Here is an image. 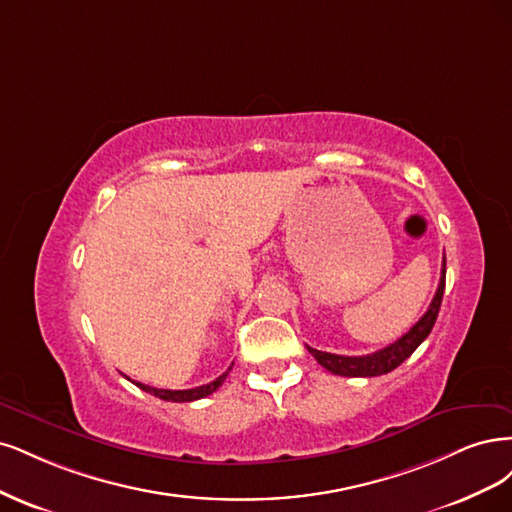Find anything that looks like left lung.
<instances>
[{
  "label": "left lung",
  "instance_id": "left-lung-1",
  "mask_svg": "<svg viewBox=\"0 0 512 512\" xmlns=\"http://www.w3.org/2000/svg\"><path fill=\"white\" fill-rule=\"evenodd\" d=\"M444 276H447V259L442 261L440 285L436 289V295H434L430 308H427L425 315L415 325H412L402 338H398L393 344L385 346V349L370 353V355H359V357L325 353V351L310 349V346H308V351L312 353V357H315L325 370H329L332 374H338V376H381V374H387V372L395 370L402 364V361H406L412 353H415L417 346L427 336H430L432 327L436 323V317H438L440 304H442Z\"/></svg>",
  "mask_w": 512,
  "mask_h": 512
}]
</instances>
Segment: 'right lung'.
Segmentation results:
<instances>
[{
	"label": "right lung",
	"mask_w": 512,
	"mask_h": 512,
	"mask_svg": "<svg viewBox=\"0 0 512 512\" xmlns=\"http://www.w3.org/2000/svg\"><path fill=\"white\" fill-rule=\"evenodd\" d=\"M232 366H234V364H232ZM229 370H232V368H229ZM229 370L223 372L219 378H214L212 383L202 385V387H195V389H178V391H176V389H157V387L144 385V383H136V385H138L142 391L155 395V398H159V400H166V402H193V400H202V398H206V395L217 391V389L223 385V381L227 378Z\"/></svg>",
	"instance_id": "right-lung-1"
}]
</instances>
